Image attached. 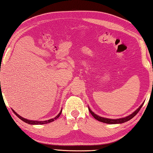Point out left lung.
<instances>
[{"instance_id": "1", "label": "left lung", "mask_w": 153, "mask_h": 153, "mask_svg": "<svg viewBox=\"0 0 153 153\" xmlns=\"http://www.w3.org/2000/svg\"><path fill=\"white\" fill-rule=\"evenodd\" d=\"M143 104L144 103H143L142 105H141L134 112H132L131 114L128 115V116L126 117L121 118V119H107V118H104V117H99V115H97L95 113H94V112L91 110V108L89 107H88V111L91 112V114L93 115V117L94 118V119H97V120H99V121L105 123H107V124H120V123H125L126 121H128V120H130L131 119H132V118H133L135 115H136L138 112H139L140 109L143 106Z\"/></svg>"}]
</instances>
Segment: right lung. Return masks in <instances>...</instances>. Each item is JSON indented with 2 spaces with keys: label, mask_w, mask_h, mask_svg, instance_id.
<instances>
[{
  "label": "right lung",
  "mask_w": 153,
  "mask_h": 153,
  "mask_svg": "<svg viewBox=\"0 0 153 153\" xmlns=\"http://www.w3.org/2000/svg\"><path fill=\"white\" fill-rule=\"evenodd\" d=\"M12 110L14 112V113L15 114L16 116L19 118L20 119L22 120V121L25 122L26 123L29 124V125H44V124H47V123H51V122L54 121V120H56V119H58V118L59 117V116L60 115V114H61V112H62V109H61V111H60V112H59V113L57 114V116H56L55 117L53 118V119H49V120H45V121H39V120H28L27 119H25V118H22V117H21V116H20V115H19L18 114H17L16 112L13 110V109H12Z\"/></svg>",
  "instance_id": "1"
}]
</instances>
